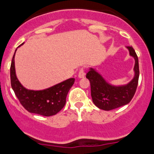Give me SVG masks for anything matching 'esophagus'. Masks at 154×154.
I'll return each mask as SVG.
<instances>
[{
	"label": "esophagus",
	"mask_w": 154,
	"mask_h": 154,
	"mask_svg": "<svg viewBox=\"0 0 154 154\" xmlns=\"http://www.w3.org/2000/svg\"><path fill=\"white\" fill-rule=\"evenodd\" d=\"M78 77L79 78H83L85 77V71L84 68H81L79 71V74H78Z\"/></svg>",
	"instance_id": "esophagus-1"
}]
</instances>
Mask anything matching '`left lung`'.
I'll return each instance as SVG.
<instances>
[{
	"label": "left lung",
	"mask_w": 154,
	"mask_h": 154,
	"mask_svg": "<svg viewBox=\"0 0 154 154\" xmlns=\"http://www.w3.org/2000/svg\"><path fill=\"white\" fill-rule=\"evenodd\" d=\"M127 48L130 55L135 59V75L128 84L119 86L110 85L98 72L91 68L86 74V78L91 85L92 101L100 109L109 111L127 104L136 93L139 77V60L133 47L127 46Z\"/></svg>",
	"instance_id": "obj_1"
}]
</instances>
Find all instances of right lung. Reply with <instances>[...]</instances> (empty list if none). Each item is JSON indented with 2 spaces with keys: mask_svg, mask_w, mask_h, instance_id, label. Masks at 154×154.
I'll use <instances>...</instances> for the list:
<instances>
[{
  "mask_svg": "<svg viewBox=\"0 0 154 154\" xmlns=\"http://www.w3.org/2000/svg\"><path fill=\"white\" fill-rule=\"evenodd\" d=\"M15 51L10 66L11 86L21 104L31 113L44 116L56 115L66 104L68 91L74 84L75 79H68L44 90L34 91L27 89L18 81L15 74Z\"/></svg>",
  "mask_w": 154,
  "mask_h": 154,
  "instance_id": "right-lung-1",
  "label": "right lung"
}]
</instances>
